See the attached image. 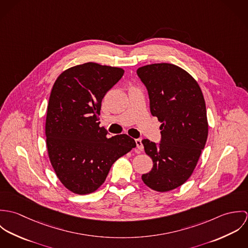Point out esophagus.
Masks as SVG:
<instances>
[{
  "label": "esophagus",
  "mask_w": 248,
  "mask_h": 248,
  "mask_svg": "<svg viewBox=\"0 0 248 248\" xmlns=\"http://www.w3.org/2000/svg\"><path fill=\"white\" fill-rule=\"evenodd\" d=\"M136 143H137V147L140 151H143V144H142L141 140L140 139H137L136 140Z\"/></svg>",
  "instance_id": "obj_1"
}]
</instances>
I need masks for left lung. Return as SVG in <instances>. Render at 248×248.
I'll use <instances>...</instances> for the list:
<instances>
[{
	"instance_id": "left-lung-1",
	"label": "left lung",
	"mask_w": 248,
	"mask_h": 248,
	"mask_svg": "<svg viewBox=\"0 0 248 248\" xmlns=\"http://www.w3.org/2000/svg\"><path fill=\"white\" fill-rule=\"evenodd\" d=\"M137 73L145 85L150 110L161 123L159 143L143 140L154 165L143 182L157 192L182 185L192 175L208 136L206 107L197 81L173 64H152Z\"/></svg>"
}]
</instances>
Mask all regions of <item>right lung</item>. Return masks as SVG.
Returning a JSON list of instances; mask_svg holds the SVG:
<instances>
[{
    "label": "right lung",
    "instance_id": "1",
    "mask_svg": "<svg viewBox=\"0 0 248 248\" xmlns=\"http://www.w3.org/2000/svg\"><path fill=\"white\" fill-rule=\"evenodd\" d=\"M120 68L85 63L62 72L49 96L46 147L56 176L72 193L86 195L105 181L116 159L137 147L127 135L99 127L101 102L123 76Z\"/></svg>",
    "mask_w": 248,
    "mask_h": 248
}]
</instances>
